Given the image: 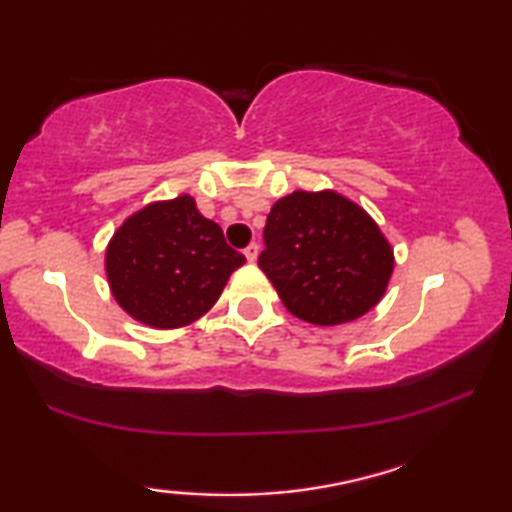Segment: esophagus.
I'll return each instance as SVG.
<instances>
[{
  "mask_svg": "<svg viewBox=\"0 0 512 512\" xmlns=\"http://www.w3.org/2000/svg\"><path fill=\"white\" fill-rule=\"evenodd\" d=\"M244 256H247V261L249 263H256V258H258V244L256 242H251L247 249H244Z\"/></svg>",
  "mask_w": 512,
  "mask_h": 512,
  "instance_id": "obj_1",
  "label": "esophagus"
}]
</instances>
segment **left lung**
<instances>
[{
  "mask_svg": "<svg viewBox=\"0 0 512 512\" xmlns=\"http://www.w3.org/2000/svg\"><path fill=\"white\" fill-rule=\"evenodd\" d=\"M258 268L293 316L351 323L383 298L395 268L390 242L358 203L337 191L279 198L263 231Z\"/></svg>",
  "mask_w": 512,
  "mask_h": 512,
  "instance_id": "left-lung-1",
  "label": "left lung"
}]
</instances>
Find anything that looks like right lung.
<instances>
[{"label": "right lung", "mask_w": 512, "mask_h": 512, "mask_svg": "<svg viewBox=\"0 0 512 512\" xmlns=\"http://www.w3.org/2000/svg\"><path fill=\"white\" fill-rule=\"evenodd\" d=\"M242 263L219 224L205 219L187 194L133 212L106 249L117 305L157 330L182 328L207 314Z\"/></svg>", "instance_id": "obj_1"}]
</instances>
